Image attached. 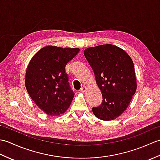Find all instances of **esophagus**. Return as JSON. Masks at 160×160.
<instances>
[{
	"mask_svg": "<svg viewBox=\"0 0 160 160\" xmlns=\"http://www.w3.org/2000/svg\"><path fill=\"white\" fill-rule=\"evenodd\" d=\"M87 90V87L86 86H83V87L80 89V91H81V92H82V93L85 92V91H86Z\"/></svg>",
	"mask_w": 160,
	"mask_h": 160,
	"instance_id": "esophagus-1",
	"label": "esophagus"
}]
</instances>
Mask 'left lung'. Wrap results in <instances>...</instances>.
<instances>
[{"label": "left lung", "mask_w": 160, "mask_h": 160, "mask_svg": "<svg viewBox=\"0 0 160 160\" xmlns=\"http://www.w3.org/2000/svg\"><path fill=\"white\" fill-rule=\"evenodd\" d=\"M84 54L102 95L100 106L92 108L93 114L104 121L116 119L127 109L136 91L132 59L124 50L111 44L89 47Z\"/></svg>", "instance_id": "1"}]
</instances>
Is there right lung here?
Returning <instances> with one entry per match:
<instances>
[{"instance_id":"right-lung-1","label":"right lung","mask_w":160,"mask_h":160,"mask_svg":"<svg viewBox=\"0 0 160 160\" xmlns=\"http://www.w3.org/2000/svg\"><path fill=\"white\" fill-rule=\"evenodd\" d=\"M79 48L46 46L30 60L25 75V87L32 100L51 116L63 114L74 97L65 72L67 64Z\"/></svg>"}]
</instances>
